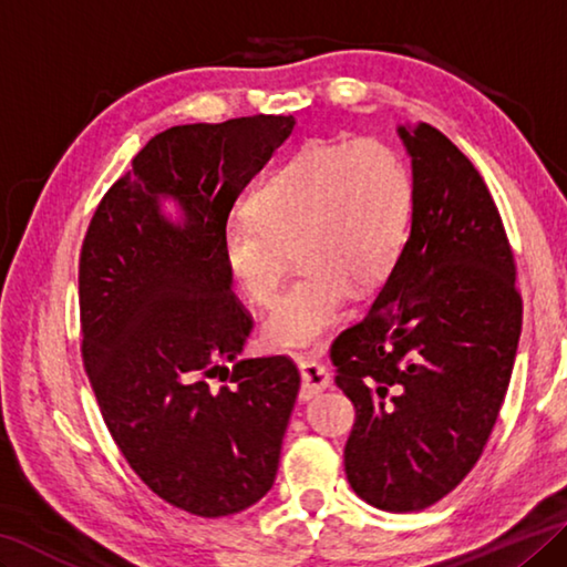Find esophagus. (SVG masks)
Returning <instances> with one entry per match:
<instances>
[{"instance_id":"obj_1","label":"esophagus","mask_w":567,"mask_h":567,"mask_svg":"<svg viewBox=\"0 0 567 567\" xmlns=\"http://www.w3.org/2000/svg\"><path fill=\"white\" fill-rule=\"evenodd\" d=\"M298 368H300V375H302V389H300L302 401L318 396L320 391H326L330 385L328 368L318 363V361H312V358H302V361H298Z\"/></svg>"}]
</instances>
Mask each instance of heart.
Wrapping results in <instances>:
<instances>
[{"label":"heart","mask_w":567,"mask_h":567,"mask_svg":"<svg viewBox=\"0 0 567 567\" xmlns=\"http://www.w3.org/2000/svg\"><path fill=\"white\" fill-rule=\"evenodd\" d=\"M413 212V178L396 148L375 138H310L257 184L251 217L221 231L229 275L249 302L280 298L290 249L302 272L265 322L285 353L316 348L343 318L350 287L371 290L396 267Z\"/></svg>","instance_id":"b5f03b06"}]
</instances>
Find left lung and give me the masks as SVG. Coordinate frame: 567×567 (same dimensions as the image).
Wrapping results in <instances>:
<instances>
[{"mask_svg":"<svg viewBox=\"0 0 567 567\" xmlns=\"http://www.w3.org/2000/svg\"><path fill=\"white\" fill-rule=\"evenodd\" d=\"M411 235L379 298L330 346L353 401L346 477L385 512L426 509L480 462L505 401L523 298L480 171L442 131L401 125Z\"/></svg>","mask_w":567,"mask_h":567,"instance_id":"8db88e82","label":"left lung"}]
</instances>
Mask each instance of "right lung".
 <instances>
[{
  "label": "right lung",
  "instance_id": "obj_1",
  "mask_svg": "<svg viewBox=\"0 0 567 567\" xmlns=\"http://www.w3.org/2000/svg\"><path fill=\"white\" fill-rule=\"evenodd\" d=\"M292 125L255 115L158 133L107 188L80 249V350L105 426L141 482L196 517L265 497L298 399L287 355L237 361L255 320L221 251L237 196ZM158 195L183 204L184 228L163 219Z\"/></svg>",
  "mask_w": 567,
  "mask_h": 567
}]
</instances>
